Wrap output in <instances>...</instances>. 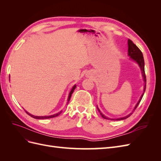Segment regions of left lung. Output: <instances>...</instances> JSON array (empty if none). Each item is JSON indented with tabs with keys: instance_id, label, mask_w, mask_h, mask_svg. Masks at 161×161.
<instances>
[{
	"instance_id": "left-lung-1",
	"label": "left lung",
	"mask_w": 161,
	"mask_h": 161,
	"mask_svg": "<svg viewBox=\"0 0 161 161\" xmlns=\"http://www.w3.org/2000/svg\"><path fill=\"white\" fill-rule=\"evenodd\" d=\"M128 56H130V58L131 60L134 61L136 64H137L140 69L141 70V72H142V79L144 82V91H143V93L142 94V95H141V97H140V99L139 101H138V103L136 104L135 107L134 109L132 110V111L131 112L130 114H129L128 115H127L126 116H124V117H122V118H108V116H105L102 112L100 111V109H99L98 106L97 105V109H98L99 112L100 113L101 117L105 119H109V120H113V121H119V120H123V119H127L128 118H129V117L132 114L133 112L134 111V110L137 108L138 105H139V103H140L141 100H142V97L144 95V93L145 92V90H146V84H147V79H146V75H145V71H144V57H143V54L142 52L140 51V50L139 49V48L136 46L134 43H133V42L130 40H128Z\"/></svg>"
}]
</instances>
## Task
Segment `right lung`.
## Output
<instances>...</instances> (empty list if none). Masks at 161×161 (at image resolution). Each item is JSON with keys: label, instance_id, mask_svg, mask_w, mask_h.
Listing matches in <instances>:
<instances>
[{"label": "right lung", "instance_id": "1", "mask_svg": "<svg viewBox=\"0 0 161 161\" xmlns=\"http://www.w3.org/2000/svg\"><path fill=\"white\" fill-rule=\"evenodd\" d=\"M76 85H75L74 86H72V88L71 91H70L69 95V97H68V100H67V103H66L67 105L69 104V101H70V99L71 95H72V94L73 93V92H74L75 89H76ZM25 112H26V113H27L29 115H30L31 117H32V118H35V119H49V118H55V117H57V116L59 115L62 113V111L61 110L60 112H58V113H57V114H53V115H47V116H36V115H33L30 114V113H29V112H27L26 110H25Z\"/></svg>", "mask_w": 161, "mask_h": 161}]
</instances>
